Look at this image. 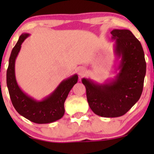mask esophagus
<instances>
[{
  "label": "esophagus",
  "instance_id": "1",
  "mask_svg": "<svg viewBox=\"0 0 154 154\" xmlns=\"http://www.w3.org/2000/svg\"><path fill=\"white\" fill-rule=\"evenodd\" d=\"M78 74L80 77H82L86 74V69L84 67H80L78 69Z\"/></svg>",
  "mask_w": 154,
  "mask_h": 154
}]
</instances>
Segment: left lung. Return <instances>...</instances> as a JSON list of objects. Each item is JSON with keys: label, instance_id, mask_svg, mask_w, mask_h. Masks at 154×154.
Wrapping results in <instances>:
<instances>
[{"label": "left lung", "instance_id": "obj_1", "mask_svg": "<svg viewBox=\"0 0 154 154\" xmlns=\"http://www.w3.org/2000/svg\"><path fill=\"white\" fill-rule=\"evenodd\" d=\"M111 34L114 54L119 61L115 77L103 83L82 79L91 110L109 118L123 116L137 103L142 94L146 72L143 49L131 32L114 29Z\"/></svg>", "mask_w": 154, "mask_h": 154}]
</instances>
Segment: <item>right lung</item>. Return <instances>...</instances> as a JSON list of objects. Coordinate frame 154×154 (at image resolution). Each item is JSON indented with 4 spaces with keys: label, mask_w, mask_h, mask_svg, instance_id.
<instances>
[{
    "label": "right lung",
    "mask_w": 154,
    "mask_h": 154,
    "mask_svg": "<svg viewBox=\"0 0 154 154\" xmlns=\"http://www.w3.org/2000/svg\"><path fill=\"white\" fill-rule=\"evenodd\" d=\"M29 36L23 33L12 49L6 73V83L14 107L20 115L37 124L54 122L62 118L65 112L64 102L69 93L78 80L77 74L63 79L50 95L38 100L21 89L15 75V62L23 42Z\"/></svg>",
    "instance_id": "1"
}]
</instances>
